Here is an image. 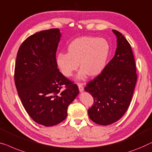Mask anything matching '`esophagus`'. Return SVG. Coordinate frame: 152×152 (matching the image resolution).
Listing matches in <instances>:
<instances>
[{
  "label": "esophagus",
  "instance_id": "esophagus-1",
  "mask_svg": "<svg viewBox=\"0 0 152 152\" xmlns=\"http://www.w3.org/2000/svg\"><path fill=\"white\" fill-rule=\"evenodd\" d=\"M77 86H78V88H79V90H80V91L81 92H82L83 91V83H77Z\"/></svg>",
  "mask_w": 152,
  "mask_h": 152
}]
</instances>
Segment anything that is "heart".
I'll use <instances>...</instances> for the list:
<instances>
[{"label": "heart", "mask_w": 152, "mask_h": 152, "mask_svg": "<svg viewBox=\"0 0 152 152\" xmlns=\"http://www.w3.org/2000/svg\"><path fill=\"white\" fill-rule=\"evenodd\" d=\"M68 53H60L56 56V64L61 73L71 77L81 67L78 80L87 75L96 76L102 73L108 61L110 47L106 39L92 36H82L72 40L67 48Z\"/></svg>", "instance_id": "obj_1"}]
</instances>
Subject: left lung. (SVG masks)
Returning <instances> with one entry per match:
<instances>
[{
    "label": "left lung",
    "instance_id": "1",
    "mask_svg": "<svg viewBox=\"0 0 152 152\" xmlns=\"http://www.w3.org/2000/svg\"><path fill=\"white\" fill-rule=\"evenodd\" d=\"M117 47L114 58L102 73L87 83L85 91L94 99L88 111L92 121L107 125L117 121L127 111L137 80L135 60L131 46L118 31Z\"/></svg>",
    "mask_w": 152,
    "mask_h": 152
}]
</instances>
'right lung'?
Segmentation results:
<instances>
[{
	"mask_svg": "<svg viewBox=\"0 0 152 152\" xmlns=\"http://www.w3.org/2000/svg\"><path fill=\"white\" fill-rule=\"evenodd\" d=\"M61 36L59 28L29 36L20 47L15 65V84L21 102L30 117L46 127L63 121L68 106L79 94L77 86L57 66Z\"/></svg>",
	"mask_w": 152,
	"mask_h": 152,
	"instance_id": "right-lung-1",
	"label": "right lung"
}]
</instances>
